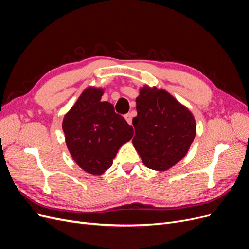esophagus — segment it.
Returning <instances> with one entry per match:
<instances>
[{
  "label": "esophagus",
  "mask_w": 249,
  "mask_h": 249,
  "mask_svg": "<svg viewBox=\"0 0 249 249\" xmlns=\"http://www.w3.org/2000/svg\"><path fill=\"white\" fill-rule=\"evenodd\" d=\"M124 118H125L127 124H132V119H133V114H132V113H127V114L124 115Z\"/></svg>",
  "instance_id": "34e87169"
}]
</instances>
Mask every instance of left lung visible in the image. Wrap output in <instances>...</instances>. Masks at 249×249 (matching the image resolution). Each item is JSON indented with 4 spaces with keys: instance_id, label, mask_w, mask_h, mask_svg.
I'll list each match as a JSON object with an SVG mask.
<instances>
[{
    "instance_id": "left-lung-1",
    "label": "left lung",
    "mask_w": 249,
    "mask_h": 249,
    "mask_svg": "<svg viewBox=\"0 0 249 249\" xmlns=\"http://www.w3.org/2000/svg\"><path fill=\"white\" fill-rule=\"evenodd\" d=\"M133 145L149 169L166 171L187 155L196 135L192 112L165 89L144 85L136 99Z\"/></svg>"
}]
</instances>
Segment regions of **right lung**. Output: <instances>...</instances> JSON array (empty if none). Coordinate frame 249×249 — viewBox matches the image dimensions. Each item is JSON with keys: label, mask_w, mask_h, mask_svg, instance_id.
<instances>
[{"label": "right lung", "mask_w": 249, "mask_h": 249, "mask_svg": "<svg viewBox=\"0 0 249 249\" xmlns=\"http://www.w3.org/2000/svg\"><path fill=\"white\" fill-rule=\"evenodd\" d=\"M104 89L89 86L63 117L65 143L72 160L84 171L101 176L112 166L118 149L133 137V127L102 102Z\"/></svg>", "instance_id": "right-lung-1"}]
</instances>
